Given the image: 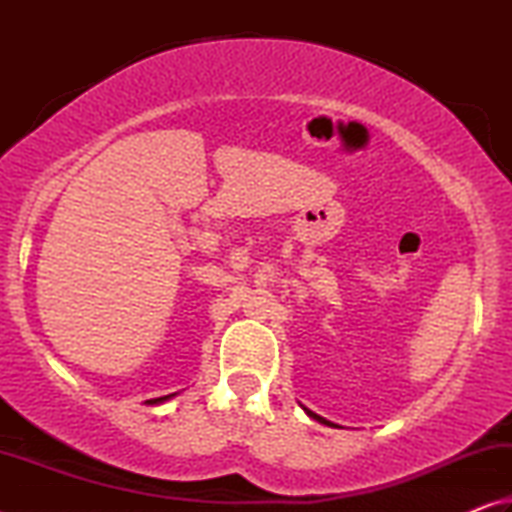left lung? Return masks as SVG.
<instances>
[{
    "instance_id": "left-lung-1",
    "label": "left lung",
    "mask_w": 512,
    "mask_h": 512,
    "mask_svg": "<svg viewBox=\"0 0 512 512\" xmlns=\"http://www.w3.org/2000/svg\"><path fill=\"white\" fill-rule=\"evenodd\" d=\"M302 406V404H300ZM302 411H305L307 415H309V418H314V420H318L320 424H327V427H339V424H334V422H329V420H325L323 418V415H318V413H314V411H309L307 409V406H302Z\"/></svg>"
}]
</instances>
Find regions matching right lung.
Listing matches in <instances>:
<instances>
[{
  "instance_id": "add662e5",
  "label": "right lung",
  "mask_w": 512,
  "mask_h": 512,
  "mask_svg": "<svg viewBox=\"0 0 512 512\" xmlns=\"http://www.w3.org/2000/svg\"><path fill=\"white\" fill-rule=\"evenodd\" d=\"M171 397H176V393H171V395H164V397H153V400H146L144 404H149V406H155V404H162V402H167V400H171Z\"/></svg>"
}]
</instances>
